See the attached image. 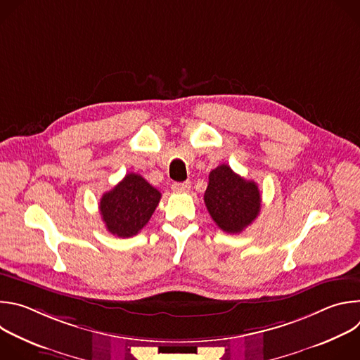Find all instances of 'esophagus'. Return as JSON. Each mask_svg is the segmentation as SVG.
<instances>
[{"instance_id": "obj_1", "label": "esophagus", "mask_w": 360, "mask_h": 360, "mask_svg": "<svg viewBox=\"0 0 360 360\" xmlns=\"http://www.w3.org/2000/svg\"><path fill=\"white\" fill-rule=\"evenodd\" d=\"M172 191H176V192H188L191 189V182H174L172 184Z\"/></svg>"}]
</instances>
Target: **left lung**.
Listing matches in <instances>:
<instances>
[{
    "label": "left lung",
    "mask_w": 360,
    "mask_h": 360,
    "mask_svg": "<svg viewBox=\"0 0 360 360\" xmlns=\"http://www.w3.org/2000/svg\"><path fill=\"white\" fill-rule=\"evenodd\" d=\"M203 200L211 218L228 233L242 232L261 212L258 185L239 176L225 164L211 171Z\"/></svg>",
    "instance_id": "left-lung-1"
}]
</instances>
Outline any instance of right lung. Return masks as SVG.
Segmentation results:
<instances>
[{"label":"right lung","instance_id":"right-lung-1","mask_svg":"<svg viewBox=\"0 0 360 360\" xmlns=\"http://www.w3.org/2000/svg\"><path fill=\"white\" fill-rule=\"evenodd\" d=\"M161 192L138 174H128L99 200V212L107 231L120 238L136 235L150 219Z\"/></svg>","mask_w":360,"mask_h":360}]
</instances>
